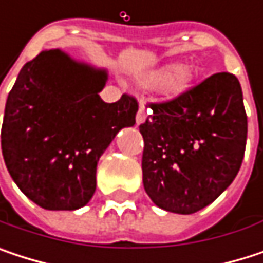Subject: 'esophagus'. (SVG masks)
Returning a JSON list of instances; mask_svg holds the SVG:
<instances>
[{"mask_svg":"<svg viewBox=\"0 0 263 263\" xmlns=\"http://www.w3.org/2000/svg\"><path fill=\"white\" fill-rule=\"evenodd\" d=\"M146 116H147V111H146V108H144V105H143V102H141V103H140V109H138L137 117H135L137 125H141V123L146 120Z\"/></svg>","mask_w":263,"mask_h":263,"instance_id":"obj_1","label":"esophagus"}]
</instances>
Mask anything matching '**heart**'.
Instances as JSON below:
<instances>
[{"label":"heart","instance_id":"1","mask_svg":"<svg viewBox=\"0 0 263 263\" xmlns=\"http://www.w3.org/2000/svg\"><path fill=\"white\" fill-rule=\"evenodd\" d=\"M143 83L146 85H155V83H164V92L167 96H177L189 86L190 73L185 70H178L175 65H167L160 70L146 73L143 76Z\"/></svg>","mask_w":263,"mask_h":263}]
</instances>
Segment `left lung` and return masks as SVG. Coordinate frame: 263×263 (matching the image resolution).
Instances as JSON below:
<instances>
[{
	"mask_svg": "<svg viewBox=\"0 0 263 263\" xmlns=\"http://www.w3.org/2000/svg\"><path fill=\"white\" fill-rule=\"evenodd\" d=\"M149 106L154 114L140 125L144 190L163 210L195 213L240 169L247 144L240 83L232 73H216Z\"/></svg>",
	"mask_w": 263,
	"mask_h": 263,
	"instance_id": "8db88e82",
	"label": "left lung"
}]
</instances>
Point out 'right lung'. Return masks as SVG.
Segmentation results:
<instances>
[{
  "mask_svg": "<svg viewBox=\"0 0 263 263\" xmlns=\"http://www.w3.org/2000/svg\"><path fill=\"white\" fill-rule=\"evenodd\" d=\"M106 78L61 50L41 51L20 71L6 102L1 149L10 177L39 207L88 204L99 158L117 132L135 125L134 96L100 99Z\"/></svg>",
  "mask_w": 263,
  "mask_h": 263,
  "instance_id": "right-lung-1",
  "label": "right lung"
}]
</instances>
